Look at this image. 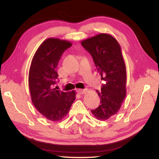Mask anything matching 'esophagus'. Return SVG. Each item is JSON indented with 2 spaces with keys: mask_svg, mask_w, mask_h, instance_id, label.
Masks as SVG:
<instances>
[{
  "mask_svg": "<svg viewBox=\"0 0 159 159\" xmlns=\"http://www.w3.org/2000/svg\"><path fill=\"white\" fill-rule=\"evenodd\" d=\"M77 93H79V94H80V95H83V94H85V93H86V92H87L88 91V90L87 89H78L77 90Z\"/></svg>",
  "mask_w": 159,
  "mask_h": 159,
  "instance_id": "esophagus-1",
  "label": "esophagus"
}]
</instances>
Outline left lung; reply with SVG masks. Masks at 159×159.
Here are the masks:
<instances>
[{
    "instance_id": "8db88e82",
    "label": "left lung",
    "mask_w": 159,
    "mask_h": 159,
    "mask_svg": "<svg viewBox=\"0 0 159 159\" xmlns=\"http://www.w3.org/2000/svg\"><path fill=\"white\" fill-rule=\"evenodd\" d=\"M82 46L93 57L94 63L106 83L96 90L100 104L91 112L99 120L116 114L126 95V69L119 43L114 37L100 34L81 41Z\"/></svg>"
}]
</instances>
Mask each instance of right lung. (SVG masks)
Returning a JSON list of instances; mask_svg holds the SVG:
<instances>
[{"label":"right lung","mask_w":159,"mask_h":159,"mask_svg":"<svg viewBox=\"0 0 159 159\" xmlns=\"http://www.w3.org/2000/svg\"><path fill=\"white\" fill-rule=\"evenodd\" d=\"M72 45L69 41L50 38L43 42L32 59L29 73L31 101L41 114L52 121L65 117L76 99V93L58 90L57 64Z\"/></svg>","instance_id":"1"}]
</instances>
